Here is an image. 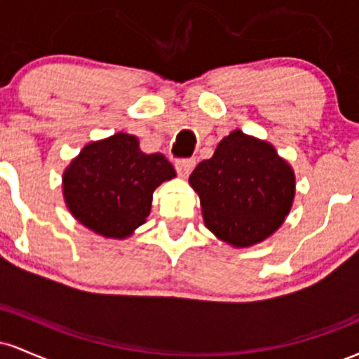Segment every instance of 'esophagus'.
<instances>
[{"mask_svg": "<svg viewBox=\"0 0 359 359\" xmlns=\"http://www.w3.org/2000/svg\"><path fill=\"white\" fill-rule=\"evenodd\" d=\"M194 165H196V160L187 158V160H179V162L175 163V168H177V172H179V175L182 177V179H187L189 174L192 172Z\"/></svg>", "mask_w": 359, "mask_h": 359, "instance_id": "34e87169", "label": "esophagus"}]
</instances>
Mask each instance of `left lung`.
Listing matches in <instances>:
<instances>
[{"instance_id": "obj_1", "label": "left lung", "mask_w": 359, "mask_h": 359, "mask_svg": "<svg viewBox=\"0 0 359 359\" xmlns=\"http://www.w3.org/2000/svg\"><path fill=\"white\" fill-rule=\"evenodd\" d=\"M201 201L205 228L233 248L270 238L290 212L294 168L275 147L233 130L189 177Z\"/></svg>"}]
</instances>
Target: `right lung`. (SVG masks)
Segmentation results:
<instances>
[{
    "label": "right lung",
    "mask_w": 359,
    "mask_h": 359,
    "mask_svg": "<svg viewBox=\"0 0 359 359\" xmlns=\"http://www.w3.org/2000/svg\"><path fill=\"white\" fill-rule=\"evenodd\" d=\"M177 174L162 154H143L135 135L90 142L62 174L69 212L89 231L125 240L147 221L154 191Z\"/></svg>",
    "instance_id": "right-lung-1"
}]
</instances>
